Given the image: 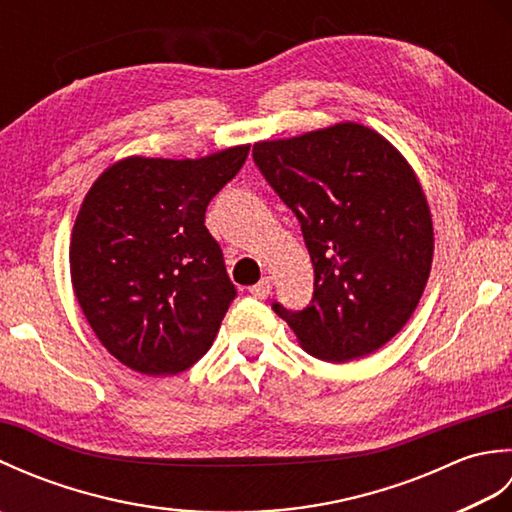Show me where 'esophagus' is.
<instances>
[{
    "mask_svg": "<svg viewBox=\"0 0 512 512\" xmlns=\"http://www.w3.org/2000/svg\"><path fill=\"white\" fill-rule=\"evenodd\" d=\"M270 292H273V281H270L268 277H264L262 281H259V284L250 288V295H253L255 299H268Z\"/></svg>",
    "mask_w": 512,
    "mask_h": 512,
    "instance_id": "esophagus-1",
    "label": "esophagus"
}]
</instances>
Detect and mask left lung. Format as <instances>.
Masks as SVG:
<instances>
[{
	"mask_svg": "<svg viewBox=\"0 0 512 512\" xmlns=\"http://www.w3.org/2000/svg\"><path fill=\"white\" fill-rule=\"evenodd\" d=\"M262 171L301 224L314 266L303 310H273L321 361L376 352L402 330L427 286L433 226L407 160L374 129L341 123L253 147Z\"/></svg>",
	"mask_w": 512,
	"mask_h": 512,
	"instance_id": "1",
	"label": "left lung"
}]
</instances>
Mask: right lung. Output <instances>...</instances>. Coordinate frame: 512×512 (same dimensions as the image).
Returning a JSON list of instances; mask_svg holds the SVG:
<instances>
[{"label": "right lung", "mask_w": 512, "mask_h": 512, "mask_svg": "<svg viewBox=\"0 0 512 512\" xmlns=\"http://www.w3.org/2000/svg\"><path fill=\"white\" fill-rule=\"evenodd\" d=\"M246 156L125 158L85 195L70 242L74 295L123 365L165 376L209 352L237 288L204 215Z\"/></svg>", "instance_id": "add662e5"}]
</instances>
